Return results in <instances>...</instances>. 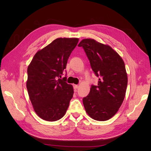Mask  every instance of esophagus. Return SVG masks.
Instances as JSON below:
<instances>
[{
	"instance_id": "34e87169",
	"label": "esophagus",
	"mask_w": 151,
	"mask_h": 151,
	"mask_svg": "<svg viewBox=\"0 0 151 151\" xmlns=\"http://www.w3.org/2000/svg\"><path fill=\"white\" fill-rule=\"evenodd\" d=\"M73 86H74V89L76 91L77 90V88H79V86H77V85H76V84H74V85H73Z\"/></svg>"
}]
</instances>
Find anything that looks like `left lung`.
<instances>
[{"mask_svg": "<svg viewBox=\"0 0 151 151\" xmlns=\"http://www.w3.org/2000/svg\"><path fill=\"white\" fill-rule=\"evenodd\" d=\"M83 47L97 77V86H91L90 92L83 98L88 115L97 121L110 119L124 100L128 83L125 63L110 46L94 39L87 38L78 45Z\"/></svg>", "mask_w": 151, "mask_h": 151, "instance_id": "8db88e82", "label": "left lung"}]
</instances>
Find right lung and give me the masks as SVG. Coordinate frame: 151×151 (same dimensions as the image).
<instances>
[{"label":"right lung","instance_id":"obj_1","mask_svg":"<svg viewBox=\"0 0 151 151\" xmlns=\"http://www.w3.org/2000/svg\"><path fill=\"white\" fill-rule=\"evenodd\" d=\"M79 39L59 38L40 50L28 67L26 88L35 111L42 119L60 120L67 111L74 89L61 77Z\"/></svg>","mask_w":151,"mask_h":151}]
</instances>
